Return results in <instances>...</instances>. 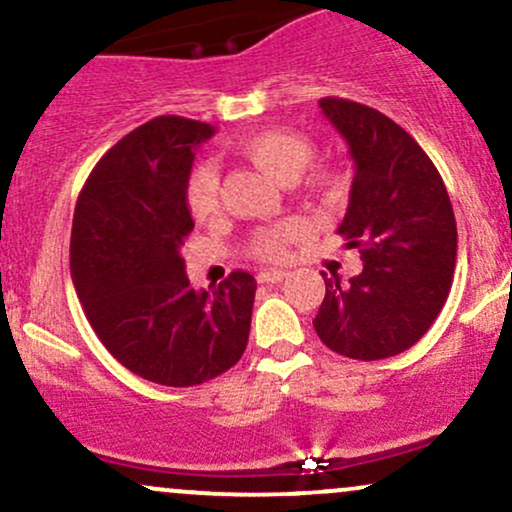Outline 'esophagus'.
<instances>
[{
  "mask_svg": "<svg viewBox=\"0 0 512 512\" xmlns=\"http://www.w3.org/2000/svg\"><path fill=\"white\" fill-rule=\"evenodd\" d=\"M257 279H260V284H279V281L286 279V272H281V269H262Z\"/></svg>",
  "mask_w": 512,
  "mask_h": 512,
  "instance_id": "esophagus-1",
  "label": "esophagus"
}]
</instances>
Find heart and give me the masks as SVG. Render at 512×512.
I'll return each instance as SVG.
<instances>
[{
    "mask_svg": "<svg viewBox=\"0 0 512 512\" xmlns=\"http://www.w3.org/2000/svg\"><path fill=\"white\" fill-rule=\"evenodd\" d=\"M238 151L269 173L279 182H296L303 170L313 163L315 144L303 134L293 129H262V132L250 134L240 142ZM303 185L310 195L320 199H332L342 190V182L327 168H315L303 175ZM187 209L199 223H211L221 214V192L219 175L209 163H202L190 173L185 187ZM305 233V223L301 219H286L274 223V226L262 228L250 240V255L255 260L274 262L281 260L289 250V245Z\"/></svg>",
    "mask_w": 512,
    "mask_h": 512,
    "instance_id": "1",
    "label": "heart"
}]
</instances>
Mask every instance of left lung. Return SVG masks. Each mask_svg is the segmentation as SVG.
Instances as JSON below:
<instances>
[{"instance_id": "obj_1", "label": "left lung", "mask_w": 512, "mask_h": 512, "mask_svg": "<svg viewBox=\"0 0 512 512\" xmlns=\"http://www.w3.org/2000/svg\"><path fill=\"white\" fill-rule=\"evenodd\" d=\"M320 108L356 163L339 236L361 252L363 272L349 286L325 279L313 325L327 349L380 361L419 342L448 301L455 214L438 168L397 122L346 98H322Z\"/></svg>"}]
</instances>
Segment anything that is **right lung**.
I'll return each instance as SVG.
<instances>
[{
    "mask_svg": "<svg viewBox=\"0 0 512 512\" xmlns=\"http://www.w3.org/2000/svg\"><path fill=\"white\" fill-rule=\"evenodd\" d=\"M207 122L161 115L132 129L88 175L76 199L69 269L86 320L139 378L202 385L243 356L255 276L236 269L197 293L180 250L195 228L185 187Z\"/></svg>",
    "mask_w": 512,
    "mask_h": 512,
    "instance_id": "1",
    "label": "right lung"
}]
</instances>
